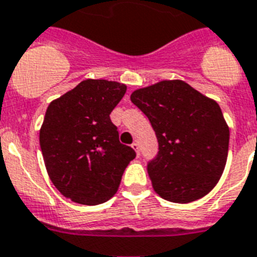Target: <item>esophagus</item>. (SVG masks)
Wrapping results in <instances>:
<instances>
[{
	"label": "esophagus",
	"mask_w": 257,
	"mask_h": 257,
	"mask_svg": "<svg viewBox=\"0 0 257 257\" xmlns=\"http://www.w3.org/2000/svg\"><path fill=\"white\" fill-rule=\"evenodd\" d=\"M132 149L135 150L136 153H137V155H140V145L137 144V142H133L132 144Z\"/></svg>",
	"instance_id": "esophagus-1"
}]
</instances>
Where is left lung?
I'll return each instance as SVG.
<instances>
[{
    "label": "left lung",
    "mask_w": 257,
    "mask_h": 257,
    "mask_svg": "<svg viewBox=\"0 0 257 257\" xmlns=\"http://www.w3.org/2000/svg\"><path fill=\"white\" fill-rule=\"evenodd\" d=\"M131 100L158 140V154L148 163L154 191L178 204L208 195L227 161L230 131L218 103L180 79L139 88Z\"/></svg>",
    "instance_id": "left-lung-1"
}]
</instances>
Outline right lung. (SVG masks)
Wrapping results in <instances>:
<instances>
[{"label": "right lung", "instance_id": "1", "mask_svg": "<svg viewBox=\"0 0 257 257\" xmlns=\"http://www.w3.org/2000/svg\"><path fill=\"white\" fill-rule=\"evenodd\" d=\"M125 91L118 82L85 79L47 108L39 136L45 169L56 188L77 204L108 201L135 159L109 118Z\"/></svg>", "mask_w": 257, "mask_h": 257}]
</instances>
